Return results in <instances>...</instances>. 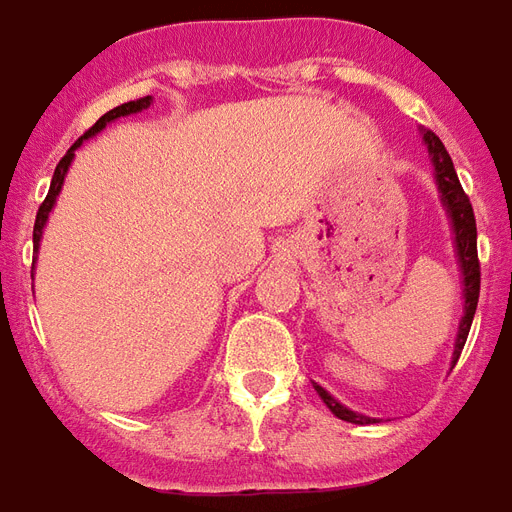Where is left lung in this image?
Returning a JSON list of instances; mask_svg holds the SVG:
<instances>
[{"label":"left lung","mask_w":512,"mask_h":512,"mask_svg":"<svg viewBox=\"0 0 512 512\" xmlns=\"http://www.w3.org/2000/svg\"><path fill=\"white\" fill-rule=\"evenodd\" d=\"M423 142L428 145V153H431L433 161V177H436V185L441 192V203L447 208L449 219H452V232H455V251L457 261H460V272H463V320L457 327V341H455V354H452V365H457V359L463 354V346L468 341L470 325H473V314H476L478 306V293H481V267H478V248H476V216H473V206H470L468 195H465L460 179H457L455 163L449 158L444 142L436 137L433 132H423ZM317 394H320L322 402L327 404V410L333 412L335 418L346 420V423L357 425H370L375 423V418H367V415H359V412L343 407L341 402H335L333 396L327 394L325 388L317 386Z\"/></svg>","instance_id":"left-lung-1"}]
</instances>
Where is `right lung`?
I'll use <instances>...</instances> for the list:
<instances>
[{"label":"right lung","mask_w":512,"mask_h":512,"mask_svg":"<svg viewBox=\"0 0 512 512\" xmlns=\"http://www.w3.org/2000/svg\"><path fill=\"white\" fill-rule=\"evenodd\" d=\"M150 102H153V97H140V100L124 102V105H118V108L108 110V113H105V116H102L87 134H84V137H79V140L73 142L71 150H68V153L60 158L55 174H52V185H49L47 198H44V203L39 206V214H36V224H34V248L36 251H39V243H42V232H44V224H47V219H49V211H52V206H55L57 195H60V187H63L65 174H68V166H71V161H73V153H76V150L84 145V140H89V137H94L97 132H102V129L110 124V121H116V118H121V116H132V113H140V110L150 108ZM31 277H34V267H31Z\"/></svg>","instance_id":"1"}]
</instances>
